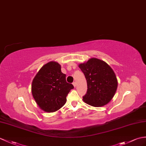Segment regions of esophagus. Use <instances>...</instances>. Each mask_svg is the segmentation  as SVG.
Here are the masks:
<instances>
[{
	"instance_id": "esophagus-1",
	"label": "esophagus",
	"mask_w": 146,
	"mask_h": 146,
	"mask_svg": "<svg viewBox=\"0 0 146 146\" xmlns=\"http://www.w3.org/2000/svg\"><path fill=\"white\" fill-rule=\"evenodd\" d=\"M73 84L74 87H76V83L75 82V81H74V82L73 83Z\"/></svg>"
}]
</instances>
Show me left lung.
<instances>
[{"instance_id":"obj_1","label":"left lung","mask_w":146,"mask_h":146,"mask_svg":"<svg viewBox=\"0 0 146 146\" xmlns=\"http://www.w3.org/2000/svg\"><path fill=\"white\" fill-rule=\"evenodd\" d=\"M86 78L88 90L83 96L86 103L94 107L103 106L112 100L117 87L115 73L108 64L97 58H91L79 65Z\"/></svg>"}]
</instances>
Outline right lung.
Instances as JSON below:
<instances>
[{"instance_id": "add662e5", "label": "right lung", "mask_w": 146, "mask_h": 146, "mask_svg": "<svg viewBox=\"0 0 146 146\" xmlns=\"http://www.w3.org/2000/svg\"><path fill=\"white\" fill-rule=\"evenodd\" d=\"M73 88L72 84L66 82L59 64L50 62L41 68L33 80L32 93L42 110L52 113L66 103L68 94Z\"/></svg>"}]
</instances>
